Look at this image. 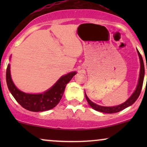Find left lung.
Segmentation results:
<instances>
[{"mask_svg": "<svg viewBox=\"0 0 147 147\" xmlns=\"http://www.w3.org/2000/svg\"><path fill=\"white\" fill-rule=\"evenodd\" d=\"M138 55H139L140 60V78L139 81H138V84L137 86V88H136V90H135V92H133V95L129 97V99L126 101L125 102L123 103V104H120L119 106H112V107H106V106H102L97 105V104L91 102L90 99H88V97H87L86 94L85 92V96L86 98V100L88 103L89 104L91 107L92 108L95 110L99 111V112L102 113H115L119 112V111L124 110V109L127 108L128 106L132 105V104L137 100L138 97L140 96V94L141 92L142 88L143 85V81H144V62H143L142 57V55H140L139 51L138 50ZM147 69V66H146Z\"/></svg>", "mask_w": 147, "mask_h": 147, "instance_id": "1", "label": "left lung"}]
</instances>
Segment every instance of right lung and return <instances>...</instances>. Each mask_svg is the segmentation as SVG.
<instances>
[{"instance_id":"obj_1","label":"right lung","mask_w":147,"mask_h":147,"mask_svg":"<svg viewBox=\"0 0 147 147\" xmlns=\"http://www.w3.org/2000/svg\"><path fill=\"white\" fill-rule=\"evenodd\" d=\"M75 75L76 72H72L61 77L51 88L44 93L28 94L20 91L14 86L10 75L9 64L7 68L6 81L10 92L22 107L33 112H40L53 109L58 104L63 95L67 84Z\"/></svg>"}]
</instances>
